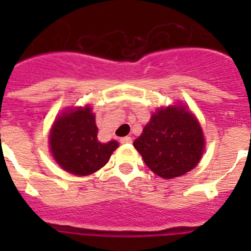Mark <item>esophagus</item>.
Instances as JSON below:
<instances>
[{
  "label": "esophagus",
  "mask_w": 251,
  "mask_h": 251,
  "mask_svg": "<svg viewBox=\"0 0 251 251\" xmlns=\"http://www.w3.org/2000/svg\"><path fill=\"white\" fill-rule=\"evenodd\" d=\"M120 143H122V145H130L131 143V138L130 137H124L120 139Z\"/></svg>",
  "instance_id": "1"
}]
</instances>
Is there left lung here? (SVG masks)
<instances>
[{
  "mask_svg": "<svg viewBox=\"0 0 251 251\" xmlns=\"http://www.w3.org/2000/svg\"><path fill=\"white\" fill-rule=\"evenodd\" d=\"M134 147L153 173L173 178L198 164L204 139L193 113L183 106H168L152 114Z\"/></svg>",
  "mask_w": 251,
  "mask_h": 251,
  "instance_id": "left-lung-1",
  "label": "left lung"
}]
</instances>
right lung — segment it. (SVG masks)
Masks as SVG:
<instances>
[{
  "mask_svg": "<svg viewBox=\"0 0 251 251\" xmlns=\"http://www.w3.org/2000/svg\"><path fill=\"white\" fill-rule=\"evenodd\" d=\"M53 157L65 171L87 176L108 163L118 147L116 141L100 143L90 106L65 112L57 118L49 137Z\"/></svg>",
  "mask_w": 251,
  "mask_h": 251,
  "instance_id": "1",
  "label": "right lung"
}]
</instances>
